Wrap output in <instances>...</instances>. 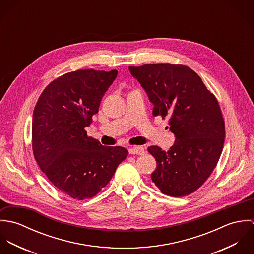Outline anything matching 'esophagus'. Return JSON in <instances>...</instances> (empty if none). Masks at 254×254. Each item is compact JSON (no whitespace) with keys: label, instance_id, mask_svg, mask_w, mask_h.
Returning a JSON list of instances; mask_svg holds the SVG:
<instances>
[{"label":"esophagus","instance_id":"34e87169","mask_svg":"<svg viewBox=\"0 0 254 254\" xmlns=\"http://www.w3.org/2000/svg\"><path fill=\"white\" fill-rule=\"evenodd\" d=\"M129 153H131V154H144L145 153V148L141 145L132 146V147L129 148Z\"/></svg>","mask_w":254,"mask_h":254}]
</instances>
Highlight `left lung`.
<instances>
[{"instance_id": "1", "label": "left lung", "mask_w": 254, "mask_h": 254, "mask_svg": "<svg viewBox=\"0 0 254 254\" xmlns=\"http://www.w3.org/2000/svg\"><path fill=\"white\" fill-rule=\"evenodd\" d=\"M129 71L153 105V115L169 117L176 139L168 151L148 146L156 160L151 180L174 197L193 192L212 173L224 145L225 126L216 98L185 65L152 64L129 66Z\"/></svg>"}]
</instances>
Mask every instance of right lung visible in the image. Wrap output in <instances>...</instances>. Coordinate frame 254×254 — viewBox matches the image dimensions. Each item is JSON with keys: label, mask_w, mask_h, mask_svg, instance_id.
<instances>
[{"label": "right lung", "mask_w": 254, "mask_h": 254, "mask_svg": "<svg viewBox=\"0 0 254 254\" xmlns=\"http://www.w3.org/2000/svg\"><path fill=\"white\" fill-rule=\"evenodd\" d=\"M117 70L83 69L54 80L33 112L32 146L37 163L52 184L82 200L96 195L127 157L122 146H105L87 136Z\"/></svg>", "instance_id": "1"}]
</instances>
